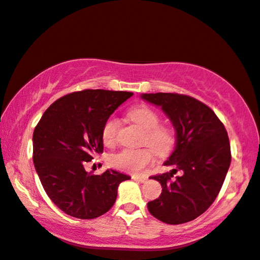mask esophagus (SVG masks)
<instances>
[{
    "instance_id": "obj_1",
    "label": "esophagus",
    "mask_w": 260,
    "mask_h": 260,
    "mask_svg": "<svg viewBox=\"0 0 260 260\" xmlns=\"http://www.w3.org/2000/svg\"><path fill=\"white\" fill-rule=\"evenodd\" d=\"M133 179L134 180H137V182H141V183H145L146 180H148V177H144V176H133Z\"/></svg>"
}]
</instances>
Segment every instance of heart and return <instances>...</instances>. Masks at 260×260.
I'll return each instance as SVG.
<instances>
[{
  "instance_id": "b5f03b06",
  "label": "heart",
  "mask_w": 260,
  "mask_h": 260,
  "mask_svg": "<svg viewBox=\"0 0 260 260\" xmlns=\"http://www.w3.org/2000/svg\"><path fill=\"white\" fill-rule=\"evenodd\" d=\"M129 118L144 130V142L159 155H167L176 143L175 131L171 127L159 125V116L148 107L134 108L129 112ZM118 121L114 117L108 118L102 127L104 144L114 145L117 138ZM153 149V150H154ZM150 148L123 149L110 157V164L117 170L127 174L141 175L155 161V152Z\"/></svg>"
}]
</instances>
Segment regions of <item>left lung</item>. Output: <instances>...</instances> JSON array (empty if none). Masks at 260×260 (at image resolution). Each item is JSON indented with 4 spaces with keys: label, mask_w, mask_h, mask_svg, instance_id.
Listing matches in <instances>:
<instances>
[{
    "label": "left lung",
    "mask_w": 260,
    "mask_h": 260,
    "mask_svg": "<svg viewBox=\"0 0 260 260\" xmlns=\"http://www.w3.org/2000/svg\"><path fill=\"white\" fill-rule=\"evenodd\" d=\"M142 100L160 107L176 130V146L164 165L170 172L153 176L161 193L148 203L149 212L167 224H183L204 213L214 202L231 163L224 124L208 105L179 93H142ZM183 175L172 180L173 174Z\"/></svg>",
    "instance_id": "obj_1"
}]
</instances>
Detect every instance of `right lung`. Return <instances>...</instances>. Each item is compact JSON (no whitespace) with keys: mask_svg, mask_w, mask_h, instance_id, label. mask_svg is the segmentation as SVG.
Here are the masks:
<instances>
[{"mask_svg":"<svg viewBox=\"0 0 260 260\" xmlns=\"http://www.w3.org/2000/svg\"><path fill=\"white\" fill-rule=\"evenodd\" d=\"M133 92L86 89L49 107L32 135V160L44 191L63 212L93 219L112 208L118 185L130 179L115 170L92 175L85 161L103 152L102 127Z\"/></svg>","mask_w":260,"mask_h":260,"instance_id":"obj_1","label":"right lung"}]
</instances>
